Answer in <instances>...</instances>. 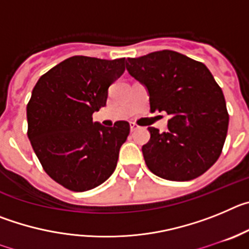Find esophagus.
I'll return each instance as SVG.
<instances>
[{"label": "esophagus", "mask_w": 249, "mask_h": 249, "mask_svg": "<svg viewBox=\"0 0 249 249\" xmlns=\"http://www.w3.org/2000/svg\"><path fill=\"white\" fill-rule=\"evenodd\" d=\"M141 127L138 126L137 123H131V131L132 132H135V131H137V129H140Z\"/></svg>", "instance_id": "esophagus-1"}]
</instances>
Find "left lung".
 <instances>
[{"label": "left lung", "instance_id": "left-lung-1", "mask_svg": "<svg viewBox=\"0 0 249 249\" xmlns=\"http://www.w3.org/2000/svg\"><path fill=\"white\" fill-rule=\"evenodd\" d=\"M126 68L148 89L151 112H167L168 131L148 127L142 147L152 173L168 181H190L203 175L222 153L228 129L226 100L202 62L163 50L127 58Z\"/></svg>", "mask_w": 249, "mask_h": 249}]
</instances>
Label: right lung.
<instances>
[{
    "instance_id": "right-lung-1",
    "label": "right lung",
    "mask_w": 249,
    "mask_h": 249,
    "mask_svg": "<svg viewBox=\"0 0 249 249\" xmlns=\"http://www.w3.org/2000/svg\"><path fill=\"white\" fill-rule=\"evenodd\" d=\"M124 72V58L73 56L39 77L27 105V136L45 172L74 192L100 186L117 166L129 123L93 122L108 87Z\"/></svg>"
}]
</instances>
